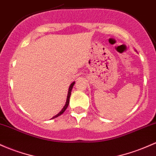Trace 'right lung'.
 <instances>
[{
  "instance_id": "right-lung-1",
  "label": "right lung",
  "mask_w": 156,
  "mask_h": 156,
  "mask_svg": "<svg viewBox=\"0 0 156 156\" xmlns=\"http://www.w3.org/2000/svg\"><path fill=\"white\" fill-rule=\"evenodd\" d=\"M74 84H75V82H73V83H71V85H70V86H69V91H68V94H67V98H66V104H65L64 107H63V109H61V112H60L58 114H57V115H56L53 116V117H52V119H55V118L58 117V116H59V115H61V114H63V113H64V111L66 110V108H67L68 105H69V98H70V95H71L72 89H73V85H74Z\"/></svg>"
}]
</instances>
